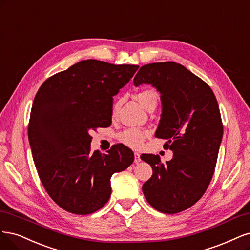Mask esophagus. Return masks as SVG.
Listing matches in <instances>:
<instances>
[{
	"label": "esophagus",
	"mask_w": 250,
	"mask_h": 250,
	"mask_svg": "<svg viewBox=\"0 0 250 250\" xmlns=\"http://www.w3.org/2000/svg\"><path fill=\"white\" fill-rule=\"evenodd\" d=\"M140 161H141V158H140L139 152H134V162L135 163H139Z\"/></svg>",
	"instance_id": "1"
}]
</instances>
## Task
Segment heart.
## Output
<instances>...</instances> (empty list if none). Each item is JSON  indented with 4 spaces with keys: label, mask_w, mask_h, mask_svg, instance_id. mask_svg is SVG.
Returning a JSON list of instances; mask_svg holds the SVG:
<instances>
[{
    "label": "heart",
    "mask_w": 250,
    "mask_h": 250,
    "mask_svg": "<svg viewBox=\"0 0 250 250\" xmlns=\"http://www.w3.org/2000/svg\"><path fill=\"white\" fill-rule=\"evenodd\" d=\"M137 100L141 104V106L144 109H147L151 104H157L158 101V93L152 89H143L138 94H137ZM119 106V103H116L113 109H112V113L113 115L116 114L117 109ZM147 136V132L140 130V128H127L123 133L119 134V140L122 141L125 146H130L132 148H140L142 144L146 140Z\"/></svg>",
    "instance_id": "b5f03b06"
}]
</instances>
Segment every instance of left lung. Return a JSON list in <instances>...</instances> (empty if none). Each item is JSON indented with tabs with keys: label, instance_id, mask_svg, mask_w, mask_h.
<instances>
[{
	"label": "left lung",
	"instance_id": "obj_1",
	"mask_svg": "<svg viewBox=\"0 0 250 250\" xmlns=\"http://www.w3.org/2000/svg\"><path fill=\"white\" fill-rule=\"evenodd\" d=\"M142 84L161 93L162 114L155 136L165 139L164 148L173 152L165 164L158 155H141L152 168L142 191L157 211L175 214L198 201L213 178L223 135L218 103L206 82L171 61L141 66L134 85Z\"/></svg>",
	"mask_w": 250,
	"mask_h": 250
}]
</instances>
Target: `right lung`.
Instances as JSON below:
<instances>
[{
  "mask_svg": "<svg viewBox=\"0 0 250 250\" xmlns=\"http://www.w3.org/2000/svg\"><path fill=\"white\" fill-rule=\"evenodd\" d=\"M138 65L88 59L43 82L32 106L28 137L39 179L47 194L72 214L94 213L111 195V176L130 166L124 144L108 154L91 152V130L112 123L113 96Z\"/></svg>",
  "mask_w": 250,
  "mask_h": 250,
  "instance_id": "add662e5",
  "label": "right lung"
}]
</instances>
